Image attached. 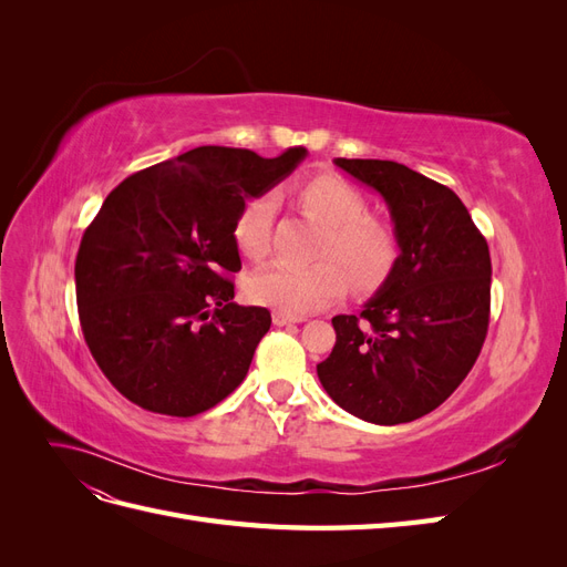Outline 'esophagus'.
Masks as SVG:
<instances>
[{
    "label": "esophagus",
    "instance_id": "34e87169",
    "mask_svg": "<svg viewBox=\"0 0 567 567\" xmlns=\"http://www.w3.org/2000/svg\"><path fill=\"white\" fill-rule=\"evenodd\" d=\"M271 319H274V323H277V326H286V323H300V321H305L302 317H290V315H284V312H274V315H271Z\"/></svg>",
    "mask_w": 567,
    "mask_h": 567
}]
</instances>
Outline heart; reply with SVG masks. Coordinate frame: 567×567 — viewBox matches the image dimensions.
Here are the masks:
<instances>
[{
	"label": "heart",
	"instance_id": "1",
	"mask_svg": "<svg viewBox=\"0 0 567 567\" xmlns=\"http://www.w3.org/2000/svg\"><path fill=\"white\" fill-rule=\"evenodd\" d=\"M298 200L326 225L319 255L326 260L298 267L271 262L250 274L246 296L290 317L323 310L342 296L350 281L357 288L379 286L398 260V238L381 219L367 215V200L354 186L333 175H319L298 188ZM277 200L271 194L250 196L234 217V241L250 260L269 250V234ZM347 265L344 271L332 257Z\"/></svg>",
	"mask_w": 567,
	"mask_h": 567
}]
</instances>
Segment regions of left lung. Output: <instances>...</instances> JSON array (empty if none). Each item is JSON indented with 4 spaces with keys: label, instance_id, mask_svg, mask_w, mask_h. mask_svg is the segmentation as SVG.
<instances>
[{
    "label": "left lung",
    "instance_id": "8db88e82",
    "mask_svg": "<svg viewBox=\"0 0 567 567\" xmlns=\"http://www.w3.org/2000/svg\"><path fill=\"white\" fill-rule=\"evenodd\" d=\"M333 163L383 196L400 255L362 312L333 317L336 346L317 375L357 419L416 421L450 398L483 350L489 248L444 184L392 161Z\"/></svg>",
    "mask_w": 567,
    "mask_h": 567
}]
</instances>
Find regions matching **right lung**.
I'll return each instance as SVG.
<instances>
[{
	"mask_svg": "<svg viewBox=\"0 0 567 567\" xmlns=\"http://www.w3.org/2000/svg\"><path fill=\"white\" fill-rule=\"evenodd\" d=\"M305 156L198 146L109 194L78 250V312L99 369L130 402L186 419L241 385L271 315L234 302V217Z\"/></svg>",
	"mask_w": 567,
	"mask_h": 567,
	"instance_id": "1",
	"label": "right lung"
}]
</instances>
